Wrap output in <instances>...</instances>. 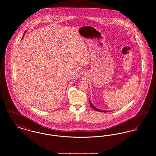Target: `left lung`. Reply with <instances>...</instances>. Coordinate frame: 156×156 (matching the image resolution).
Returning <instances> with one entry per match:
<instances>
[{"label":"left lung","mask_w":156,"mask_h":156,"mask_svg":"<svg viewBox=\"0 0 156 156\" xmlns=\"http://www.w3.org/2000/svg\"><path fill=\"white\" fill-rule=\"evenodd\" d=\"M89 104H90V106L94 109H95V110H96L98 112H109L110 111H104V110H101V109H98L93 104H92V102L90 101V100H89ZM113 111H111V112Z\"/></svg>","instance_id":"obj_1"}]
</instances>
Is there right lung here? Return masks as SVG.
I'll return each mask as SVG.
<instances>
[{"label":"right lung","instance_id":"obj_1","mask_svg":"<svg viewBox=\"0 0 156 156\" xmlns=\"http://www.w3.org/2000/svg\"><path fill=\"white\" fill-rule=\"evenodd\" d=\"M26 33V31H24V34H23V36L22 38H23V37H24V34H25V33Z\"/></svg>","mask_w":156,"mask_h":156}]
</instances>
